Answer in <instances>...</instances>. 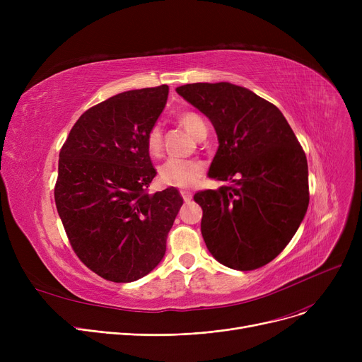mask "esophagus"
Masks as SVG:
<instances>
[{
    "instance_id": "obj_1",
    "label": "esophagus",
    "mask_w": 362,
    "mask_h": 362,
    "mask_svg": "<svg viewBox=\"0 0 362 362\" xmlns=\"http://www.w3.org/2000/svg\"><path fill=\"white\" fill-rule=\"evenodd\" d=\"M180 195L182 198L185 199V202H189L192 199V192L191 191H186V189H183V191H180Z\"/></svg>"
}]
</instances>
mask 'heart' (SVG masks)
I'll list each match as a JSON object with an SVG mask.
<instances>
[{"label":"heart","mask_w":362,"mask_h":362,"mask_svg":"<svg viewBox=\"0 0 362 362\" xmlns=\"http://www.w3.org/2000/svg\"><path fill=\"white\" fill-rule=\"evenodd\" d=\"M179 123L191 133L192 136L199 139L206 135V126L204 119L195 111H185L179 114ZM145 145L149 156L158 157L163 149V130L158 124L152 126L146 136ZM204 175V165L195 160H180V158H170L158 168L160 182L165 186L173 187H189L194 186Z\"/></svg>","instance_id":"obj_1"}]
</instances>
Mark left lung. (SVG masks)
<instances>
[{"instance_id": "1", "label": "left lung", "mask_w": 362, "mask_h": 362, "mask_svg": "<svg viewBox=\"0 0 362 362\" xmlns=\"http://www.w3.org/2000/svg\"><path fill=\"white\" fill-rule=\"evenodd\" d=\"M176 90L216 129L218 149L208 176L232 182L194 197L206 248L226 267L259 269L286 248L305 217V152L281 111L250 89L218 82Z\"/></svg>"}]
</instances>
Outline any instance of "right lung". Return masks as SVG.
I'll list each match as a JSON object with an SVG mask.
<instances>
[{
  "instance_id": "add662e5",
  "label": "right lung",
  "mask_w": 362,
  "mask_h": 362,
  "mask_svg": "<svg viewBox=\"0 0 362 362\" xmlns=\"http://www.w3.org/2000/svg\"><path fill=\"white\" fill-rule=\"evenodd\" d=\"M167 95L161 85L90 107L60 151L54 198L69 242L89 270L114 283L135 281L157 267L183 204L175 187L148 194L157 171L145 136Z\"/></svg>"
}]
</instances>
